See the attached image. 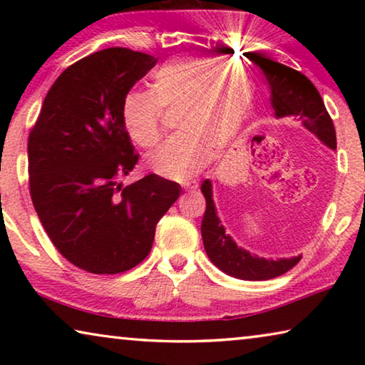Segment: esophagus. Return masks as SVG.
<instances>
[{"mask_svg":"<svg viewBox=\"0 0 365 365\" xmlns=\"http://www.w3.org/2000/svg\"><path fill=\"white\" fill-rule=\"evenodd\" d=\"M182 188L187 191H193L197 188V183H196V180H185V182H182Z\"/></svg>","mask_w":365,"mask_h":365,"instance_id":"obj_1","label":"esophagus"}]
</instances>
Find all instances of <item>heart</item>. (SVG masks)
<instances>
[{"label":"heart","instance_id":"1","mask_svg":"<svg viewBox=\"0 0 365 365\" xmlns=\"http://www.w3.org/2000/svg\"><path fill=\"white\" fill-rule=\"evenodd\" d=\"M235 72L217 61H170L154 71L151 93L132 90L123 96V128L140 148L159 141L160 110H177V135L146 159L154 174L190 178L206 164L209 153L217 154L237 137L250 114L252 86L245 71Z\"/></svg>","mask_w":365,"mask_h":365}]
</instances>
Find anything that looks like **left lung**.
Wrapping results in <instances>:
<instances>
[{"label":"left lung","mask_w":365,"mask_h":365,"mask_svg":"<svg viewBox=\"0 0 365 365\" xmlns=\"http://www.w3.org/2000/svg\"><path fill=\"white\" fill-rule=\"evenodd\" d=\"M251 61L267 80L275 117H296L324 145L336 150V133L331 117L327 113L322 96L311 80L304 73L275 63L259 53H252ZM201 191L206 197V212L201 222L202 243L209 259L222 272L242 280H270L283 275L301 261V256L265 259L252 256L250 251L240 248L230 235L225 233L219 219L212 200L211 180L201 183Z\"/></svg>","instance_id":"1"}]
</instances>
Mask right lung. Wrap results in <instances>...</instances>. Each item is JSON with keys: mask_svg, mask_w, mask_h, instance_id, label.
<instances>
[{"mask_svg": "<svg viewBox=\"0 0 365 365\" xmlns=\"http://www.w3.org/2000/svg\"><path fill=\"white\" fill-rule=\"evenodd\" d=\"M158 63L108 48L67 67L29 135V185L49 240L91 274H120L150 255L159 219L182 187L150 174L127 187L138 154L122 123V100Z\"/></svg>", "mask_w": 365, "mask_h": 365, "instance_id": "1", "label": "right lung"}]
</instances>
